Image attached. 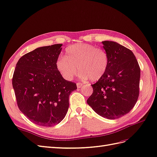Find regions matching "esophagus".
<instances>
[{
    "mask_svg": "<svg viewBox=\"0 0 157 157\" xmlns=\"http://www.w3.org/2000/svg\"><path fill=\"white\" fill-rule=\"evenodd\" d=\"M83 86V83H80V82H78L77 83V87L78 88H80V87H82Z\"/></svg>",
    "mask_w": 157,
    "mask_h": 157,
    "instance_id": "esophagus-1",
    "label": "esophagus"
}]
</instances>
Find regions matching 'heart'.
<instances>
[{"instance_id":"b5f03b06","label":"heart","mask_w":157,"mask_h":157,"mask_svg":"<svg viewBox=\"0 0 157 157\" xmlns=\"http://www.w3.org/2000/svg\"><path fill=\"white\" fill-rule=\"evenodd\" d=\"M56 67L64 79L71 80L78 72L83 79L90 78L95 82L104 77L106 73L110 59L108 53L95 45L78 43L65 49V57L56 60Z\"/></svg>"}]
</instances>
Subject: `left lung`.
Masks as SVG:
<instances>
[{
	"label": "left lung",
	"mask_w": 157,
	"mask_h": 157,
	"mask_svg": "<svg viewBox=\"0 0 157 157\" xmlns=\"http://www.w3.org/2000/svg\"><path fill=\"white\" fill-rule=\"evenodd\" d=\"M110 63L102 78L92 85L87 100L98 114L108 119L122 117L132 110L139 96L140 69L131 50L114 41H102Z\"/></svg>",
	"instance_id": "left-lung-1"
}]
</instances>
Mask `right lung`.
<instances>
[{"mask_svg":"<svg viewBox=\"0 0 157 157\" xmlns=\"http://www.w3.org/2000/svg\"><path fill=\"white\" fill-rule=\"evenodd\" d=\"M62 44L39 47L22 56L16 65L13 87L19 110L36 124L50 127L67 114L69 96L76 83L57 70Z\"/></svg>","mask_w":157,"mask_h":157,"instance_id":"1","label":"right lung"}]
</instances>
